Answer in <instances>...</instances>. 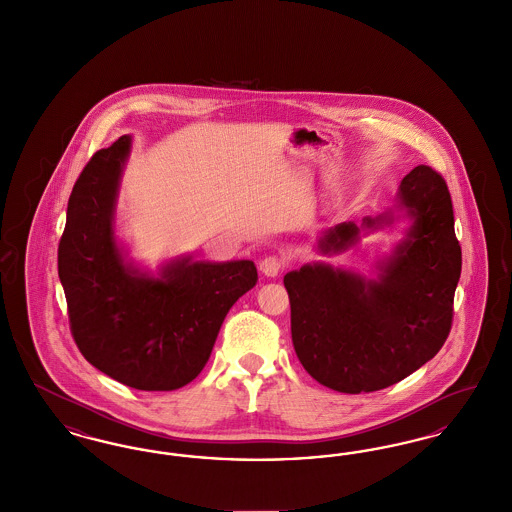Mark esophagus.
Segmentation results:
<instances>
[{"label": "esophagus", "mask_w": 512, "mask_h": 512, "mask_svg": "<svg viewBox=\"0 0 512 512\" xmlns=\"http://www.w3.org/2000/svg\"><path fill=\"white\" fill-rule=\"evenodd\" d=\"M282 268H284V261L280 257H276V255L263 259L261 265H259V270L268 278H276L282 272Z\"/></svg>", "instance_id": "esophagus-1"}]
</instances>
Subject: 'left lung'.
<instances>
[{
	"label": "left lung",
	"mask_w": 512,
	"mask_h": 512,
	"mask_svg": "<svg viewBox=\"0 0 512 512\" xmlns=\"http://www.w3.org/2000/svg\"><path fill=\"white\" fill-rule=\"evenodd\" d=\"M397 220H407L403 236L368 276L326 261L284 276L297 359L326 388L384 390L434 359L449 336L463 259L451 195L438 172L414 167L393 207L324 230L317 249L341 255Z\"/></svg>",
	"instance_id": "obj_1"
}]
</instances>
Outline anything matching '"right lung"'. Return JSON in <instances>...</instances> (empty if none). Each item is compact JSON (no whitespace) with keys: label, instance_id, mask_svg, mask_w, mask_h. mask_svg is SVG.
I'll return each mask as SVG.
<instances>
[{"label":"right lung","instance_id":"obj_1","mask_svg":"<svg viewBox=\"0 0 512 512\" xmlns=\"http://www.w3.org/2000/svg\"><path fill=\"white\" fill-rule=\"evenodd\" d=\"M132 136L99 149L74 184L59 244V280L74 341L90 365L128 388L172 391L207 365L222 320L257 284L253 261H195L155 270L128 255L117 228Z\"/></svg>","mask_w":512,"mask_h":512}]
</instances>
